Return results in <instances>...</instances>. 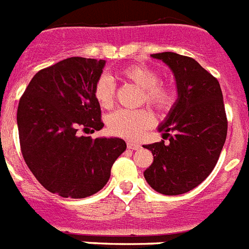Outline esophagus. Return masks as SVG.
Segmentation results:
<instances>
[{
  "label": "esophagus",
  "mask_w": 249,
  "mask_h": 249,
  "mask_svg": "<svg viewBox=\"0 0 249 249\" xmlns=\"http://www.w3.org/2000/svg\"><path fill=\"white\" fill-rule=\"evenodd\" d=\"M127 147L131 148V150H140V148H141V146H140L139 143H135V142H132V141H128L127 142Z\"/></svg>",
  "instance_id": "1"
}]
</instances>
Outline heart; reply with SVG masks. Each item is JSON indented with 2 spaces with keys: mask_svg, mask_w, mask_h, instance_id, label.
<instances>
[{
  "mask_svg": "<svg viewBox=\"0 0 249 249\" xmlns=\"http://www.w3.org/2000/svg\"><path fill=\"white\" fill-rule=\"evenodd\" d=\"M121 78L135 83L142 89V101L163 109L173 103V89L159 84V74L154 69L142 65H131L121 71ZM114 87L108 76H102L94 88V97L102 108H110L113 104ZM152 116L146 109H118L108 117L107 126L110 133L124 139L136 140L151 126Z\"/></svg>",
  "mask_w": 249,
  "mask_h": 249,
  "instance_id": "obj_1",
  "label": "heart"
}]
</instances>
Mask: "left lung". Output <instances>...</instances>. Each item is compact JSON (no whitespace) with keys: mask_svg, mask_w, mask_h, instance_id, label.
Listing matches in <instances>:
<instances>
[{"mask_svg":"<svg viewBox=\"0 0 249 249\" xmlns=\"http://www.w3.org/2000/svg\"><path fill=\"white\" fill-rule=\"evenodd\" d=\"M151 58L171 69L178 99L157 127L165 141L143 147L154 162L143 173L146 181L163 195H180L193 190L215 167L227 139L226 109L219 82L189 56L159 53Z\"/></svg>","mask_w":249,"mask_h":249,"instance_id":"8db88e82","label":"left lung"}]
</instances>
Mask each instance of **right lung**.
Returning <instances> with one entry per match:
<instances>
[{
	"label": "right lung",
	"instance_id": "add662e5",
	"mask_svg": "<svg viewBox=\"0 0 249 249\" xmlns=\"http://www.w3.org/2000/svg\"><path fill=\"white\" fill-rule=\"evenodd\" d=\"M106 60L68 58L40 70L29 83L18 108L25 162L46 190L82 199L109 180L114 161L126 150L118 137L79 136L101 131V106L94 88Z\"/></svg>",
	"mask_w": 249,
	"mask_h": 249
}]
</instances>
